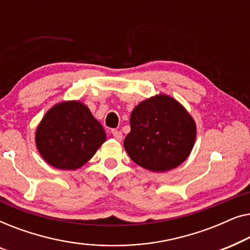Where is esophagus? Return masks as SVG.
<instances>
[{
    "label": "esophagus",
    "instance_id": "34e87169",
    "mask_svg": "<svg viewBox=\"0 0 250 250\" xmlns=\"http://www.w3.org/2000/svg\"><path fill=\"white\" fill-rule=\"evenodd\" d=\"M111 133H112V135H114V138L117 140V141H121V140L123 139L122 132L118 131V129H112Z\"/></svg>",
    "mask_w": 250,
    "mask_h": 250
}]
</instances>
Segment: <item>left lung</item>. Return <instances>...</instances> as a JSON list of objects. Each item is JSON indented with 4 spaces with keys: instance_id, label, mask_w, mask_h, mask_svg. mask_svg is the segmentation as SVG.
<instances>
[{
    "instance_id": "left-lung-1",
    "label": "left lung",
    "mask_w": 250,
    "mask_h": 250,
    "mask_svg": "<svg viewBox=\"0 0 250 250\" xmlns=\"http://www.w3.org/2000/svg\"><path fill=\"white\" fill-rule=\"evenodd\" d=\"M131 132L124 140L129 158L151 172L181 165L193 148L196 123L183 105L165 94L142 101L133 109Z\"/></svg>"
}]
</instances>
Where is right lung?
Here are the masks:
<instances>
[{
	"label": "right lung",
	"instance_id": "add662e5",
	"mask_svg": "<svg viewBox=\"0 0 250 250\" xmlns=\"http://www.w3.org/2000/svg\"><path fill=\"white\" fill-rule=\"evenodd\" d=\"M36 146L46 163L58 169H77L90 160L105 133L80 101H67L50 109L35 134Z\"/></svg>",
	"mask_w": 250,
	"mask_h": 250
}]
</instances>
